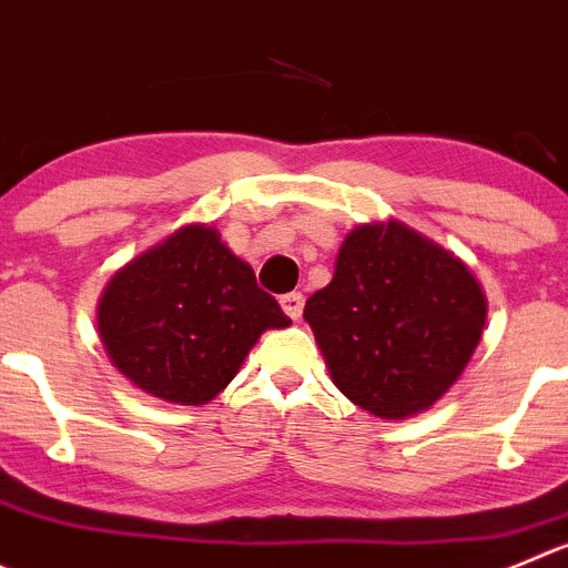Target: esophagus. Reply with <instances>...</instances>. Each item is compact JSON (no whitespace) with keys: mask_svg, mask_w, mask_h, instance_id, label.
Instances as JSON below:
<instances>
[{"mask_svg":"<svg viewBox=\"0 0 568 568\" xmlns=\"http://www.w3.org/2000/svg\"><path fill=\"white\" fill-rule=\"evenodd\" d=\"M281 310H284V315H287V317L298 321L301 312H304V295H301V293L281 295Z\"/></svg>","mask_w":568,"mask_h":568,"instance_id":"esophagus-1","label":"esophagus"}]
</instances>
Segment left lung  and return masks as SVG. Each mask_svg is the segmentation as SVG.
Segmentation results:
<instances>
[{
    "label": "left lung",
    "instance_id": "1",
    "mask_svg": "<svg viewBox=\"0 0 568 568\" xmlns=\"http://www.w3.org/2000/svg\"><path fill=\"white\" fill-rule=\"evenodd\" d=\"M485 317L488 298L468 264L402 220L356 225L304 310L337 390L382 420L424 413L449 393Z\"/></svg>",
    "mask_w": 568,
    "mask_h": 568
}]
</instances>
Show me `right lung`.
<instances>
[{"label": "right lung", "instance_id": "right-lung-1", "mask_svg": "<svg viewBox=\"0 0 568 568\" xmlns=\"http://www.w3.org/2000/svg\"><path fill=\"white\" fill-rule=\"evenodd\" d=\"M290 317L209 223H189L119 267L97 304L113 368L148 396L200 407L231 385L267 328Z\"/></svg>", "mask_w": 568, "mask_h": 568}]
</instances>
